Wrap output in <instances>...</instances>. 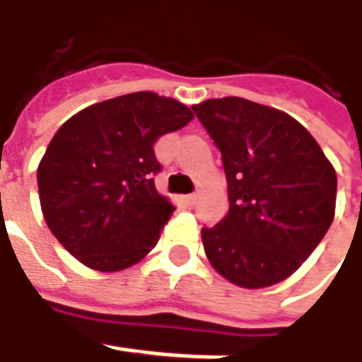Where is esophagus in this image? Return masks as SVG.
Listing matches in <instances>:
<instances>
[{"label": "esophagus", "mask_w": 362, "mask_h": 362, "mask_svg": "<svg viewBox=\"0 0 362 362\" xmlns=\"http://www.w3.org/2000/svg\"><path fill=\"white\" fill-rule=\"evenodd\" d=\"M195 202H197V195H195V193L185 195V203H187V205H195Z\"/></svg>", "instance_id": "1"}]
</instances>
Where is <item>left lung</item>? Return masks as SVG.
I'll list each match as a JSON object with an SVG mask.
<instances>
[{"instance_id":"1","label":"left lung","mask_w":362,"mask_h":362,"mask_svg":"<svg viewBox=\"0 0 362 362\" xmlns=\"http://www.w3.org/2000/svg\"><path fill=\"white\" fill-rule=\"evenodd\" d=\"M221 151L230 211L203 228L207 259L226 280L266 288L292 276L334 217L337 173L298 120L228 96L193 105Z\"/></svg>"}]
</instances>
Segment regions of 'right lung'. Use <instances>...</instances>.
Here are the masks:
<instances>
[{
	"label": "right lung",
	"mask_w": 362,
	"mask_h": 362,
	"mask_svg": "<svg viewBox=\"0 0 362 362\" xmlns=\"http://www.w3.org/2000/svg\"><path fill=\"white\" fill-rule=\"evenodd\" d=\"M193 119L187 106L155 92H132L68 119L37 167L49 231L84 266L131 268L157 245L175 207L155 189L153 145Z\"/></svg>",
	"instance_id": "add662e5"
}]
</instances>
